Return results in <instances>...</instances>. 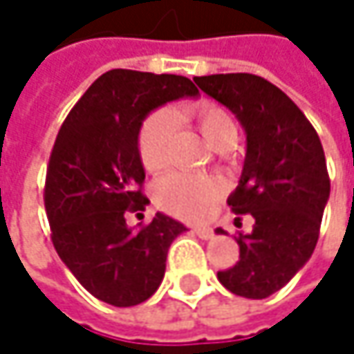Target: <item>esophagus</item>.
Masks as SVG:
<instances>
[{"mask_svg": "<svg viewBox=\"0 0 354 354\" xmlns=\"http://www.w3.org/2000/svg\"><path fill=\"white\" fill-rule=\"evenodd\" d=\"M194 232L198 234L199 239H203V241H209L214 236V230L209 226H194Z\"/></svg>", "mask_w": 354, "mask_h": 354, "instance_id": "obj_1", "label": "esophagus"}]
</instances>
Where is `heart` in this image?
Instances as JSON below:
<instances>
[{"label": "heart", "mask_w": 354, "mask_h": 354, "mask_svg": "<svg viewBox=\"0 0 354 354\" xmlns=\"http://www.w3.org/2000/svg\"><path fill=\"white\" fill-rule=\"evenodd\" d=\"M192 120L205 142L218 151H226L236 142V124L232 115L214 102H198L181 111ZM175 115L169 110L149 113L138 130V156L147 171L156 173L173 160ZM156 205L183 220H203L214 203L222 198L224 185L207 175L198 173H171L158 179L155 185Z\"/></svg>", "instance_id": "heart-1"}]
</instances>
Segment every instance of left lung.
I'll return each instance as SVG.
<instances>
[{
    "label": "left lung",
    "instance_id": "obj_1",
    "mask_svg": "<svg viewBox=\"0 0 354 354\" xmlns=\"http://www.w3.org/2000/svg\"><path fill=\"white\" fill-rule=\"evenodd\" d=\"M196 83L246 132L243 175L228 205L250 214L254 226L239 234L241 259L218 271V279L234 295L263 299L288 286L316 248L330 196L324 149L304 111L267 79L226 73L196 77Z\"/></svg>",
    "mask_w": 354,
    "mask_h": 354
}]
</instances>
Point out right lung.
<instances>
[{"label":"right lung","instance_id":"1","mask_svg":"<svg viewBox=\"0 0 354 354\" xmlns=\"http://www.w3.org/2000/svg\"><path fill=\"white\" fill-rule=\"evenodd\" d=\"M198 93L181 75L113 68L91 83L59 130L44 185L50 239L75 279L106 304L147 301L165 277L169 246L187 230L160 212L134 230L126 214L149 203L136 142L142 120Z\"/></svg>","mask_w":354,"mask_h":354}]
</instances>
